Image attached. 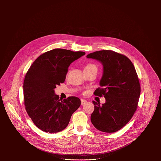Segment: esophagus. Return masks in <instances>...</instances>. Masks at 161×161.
<instances>
[{"mask_svg":"<svg viewBox=\"0 0 161 161\" xmlns=\"http://www.w3.org/2000/svg\"><path fill=\"white\" fill-rule=\"evenodd\" d=\"M80 101H81V104L82 105H84V104H86L87 103V100H86L84 99H81Z\"/></svg>","mask_w":161,"mask_h":161,"instance_id":"esophagus-1","label":"esophagus"}]
</instances>
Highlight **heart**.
I'll return each mask as SVG.
<instances>
[{
	"label": "heart",
	"instance_id": "heart-1",
	"mask_svg": "<svg viewBox=\"0 0 161 161\" xmlns=\"http://www.w3.org/2000/svg\"><path fill=\"white\" fill-rule=\"evenodd\" d=\"M97 69V66H96L95 64H93L90 63V64H87L86 66V67H85V68H84V70H90V69Z\"/></svg>",
	"mask_w": 161,
	"mask_h": 161
}]
</instances>
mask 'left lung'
Listing matches in <instances>:
<instances>
[{
    "instance_id": "8db88e82",
    "label": "left lung",
    "mask_w": 161,
    "mask_h": 161,
    "mask_svg": "<svg viewBox=\"0 0 161 161\" xmlns=\"http://www.w3.org/2000/svg\"><path fill=\"white\" fill-rule=\"evenodd\" d=\"M86 57L98 61L103 66L101 88L94 94L103 95L106 100L101 105L92 102L95 106L91 122L100 131L114 133L126 125L137 108L141 92L137 73L126 56L113 51H95Z\"/></svg>"
}]
</instances>
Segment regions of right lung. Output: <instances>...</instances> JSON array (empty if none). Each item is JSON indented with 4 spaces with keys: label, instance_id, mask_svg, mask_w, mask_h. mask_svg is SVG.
<instances>
[{
    "label": "right lung",
    "instance_id": "right-lung-1",
    "mask_svg": "<svg viewBox=\"0 0 161 161\" xmlns=\"http://www.w3.org/2000/svg\"><path fill=\"white\" fill-rule=\"evenodd\" d=\"M86 53L54 49L40 55L26 74L23 82L24 104L34 124L46 133H58L69 124L80 100L69 97L63 100L54 89L63 83L70 64Z\"/></svg>",
    "mask_w": 161,
    "mask_h": 161
}]
</instances>
